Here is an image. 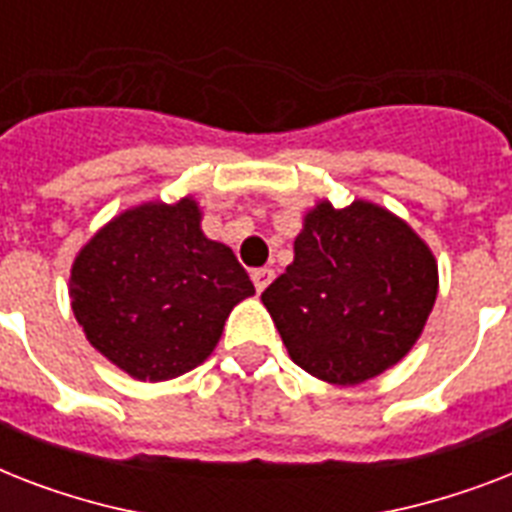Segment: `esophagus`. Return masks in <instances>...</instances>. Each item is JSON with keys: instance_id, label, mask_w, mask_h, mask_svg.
Masks as SVG:
<instances>
[{"instance_id": "34e87169", "label": "esophagus", "mask_w": 512, "mask_h": 512, "mask_svg": "<svg viewBox=\"0 0 512 512\" xmlns=\"http://www.w3.org/2000/svg\"><path fill=\"white\" fill-rule=\"evenodd\" d=\"M273 276H276V273H273L271 268H257V271H252V281H255L257 292H265V287L271 284Z\"/></svg>"}]
</instances>
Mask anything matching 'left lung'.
<instances>
[{"label":"left lung","mask_w":512,"mask_h":512,"mask_svg":"<svg viewBox=\"0 0 512 512\" xmlns=\"http://www.w3.org/2000/svg\"><path fill=\"white\" fill-rule=\"evenodd\" d=\"M436 295V257L401 217L369 201H321L263 305L300 369L358 385L412 350Z\"/></svg>","instance_id":"8db88e82"}]
</instances>
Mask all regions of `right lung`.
I'll use <instances>...</instances> for the list:
<instances>
[{
  "instance_id": "right-lung-1",
  "label": "right lung",
  "mask_w": 512,
  "mask_h": 512,
  "mask_svg": "<svg viewBox=\"0 0 512 512\" xmlns=\"http://www.w3.org/2000/svg\"><path fill=\"white\" fill-rule=\"evenodd\" d=\"M193 199L140 204L103 225L71 268V308L95 350L135 380H172L215 350L255 295L231 247L201 233Z\"/></svg>"
}]
</instances>
